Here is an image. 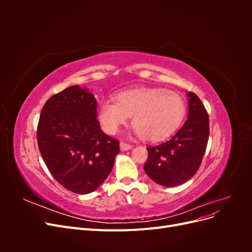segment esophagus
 <instances>
[{
    "mask_svg": "<svg viewBox=\"0 0 252 252\" xmlns=\"http://www.w3.org/2000/svg\"><path fill=\"white\" fill-rule=\"evenodd\" d=\"M120 147H121V150L125 151V150L131 149V148H132V145L128 144V143H126V142H121V143H120Z\"/></svg>",
    "mask_w": 252,
    "mask_h": 252,
    "instance_id": "1",
    "label": "esophagus"
}]
</instances>
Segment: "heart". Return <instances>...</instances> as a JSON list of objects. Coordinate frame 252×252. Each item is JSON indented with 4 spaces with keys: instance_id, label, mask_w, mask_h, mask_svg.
I'll list each match as a JSON object with an SVG mask.
<instances>
[{
    "instance_id": "obj_1",
    "label": "heart",
    "mask_w": 252,
    "mask_h": 252,
    "mask_svg": "<svg viewBox=\"0 0 252 252\" xmlns=\"http://www.w3.org/2000/svg\"><path fill=\"white\" fill-rule=\"evenodd\" d=\"M185 114L186 104L179 94L163 88H141L118 94L116 102H102L97 118L104 130L113 134L132 117V126L141 138L157 142L177 130Z\"/></svg>"
}]
</instances>
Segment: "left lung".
<instances>
[{
  "label": "left lung",
  "mask_w": 252,
  "mask_h": 252,
  "mask_svg": "<svg viewBox=\"0 0 252 252\" xmlns=\"http://www.w3.org/2000/svg\"><path fill=\"white\" fill-rule=\"evenodd\" d=\"M189 112L185 124L172 138L148 146L144 170L158 184L173 187L191 179L199 170L209 138V116L200 97L188 94Z\"/></svg>",
  "instance_id": "8db88e82"
}]
</instances>
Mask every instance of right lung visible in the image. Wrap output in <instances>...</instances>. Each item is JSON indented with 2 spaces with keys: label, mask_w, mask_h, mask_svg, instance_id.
Listing matches in <instances>:
<instances>
[{
  "label": "right lung",
  "mask_w": 252,
  "mask_h": 252,
  "mask_svg": "<svg viewBox=\"0 0 252 252\" xmlns=\"http://www.w3.org/2000/svg\"><path fill=\"white\" fill-rule=\"evenodd\" d=\"M36 139L53 179L79 194L93 192L102 184L120 152V142L100 128L94 95L78 85L45 103Z\"/></svg>",
  "instance_id": "1"
}]
</instances>
